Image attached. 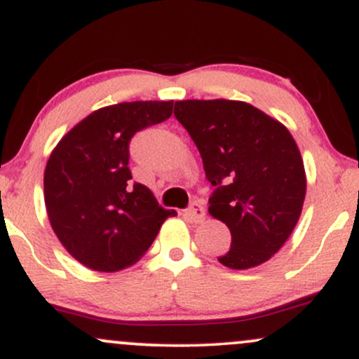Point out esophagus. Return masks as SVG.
I'll return each instance as SVG.
<instances>
[{
  "instance_id": "obj_1",
  "label": "esophagus",
  "mask_w": 359,
  "mask_h": 359,
  "mask_svg": "<svg viewBox=\"0 0 359 359\" xmlns=\"http://www.w3.org/2000/svg\"><path fill=\"white\" fill-rule=\"evenodd\" d=\"M185 216L189 217V219L194 221V222H201L205 217V209L204 205L199 203V201H194L191 204V208L185 211Z\"/></svg>"
}]
</instances>
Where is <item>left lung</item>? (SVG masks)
<instances>
[{
	"label": "left lung",
	"instance_id": "obj_1",
	"mask_svg": "<svg viewBox=\"0 0 359 359\" xmlns=\"http://www.w3.org/2000/svg\"><path fill=\"white\" fill-rule=\"evenodd\" d=\"M174 114L214 185L209 214L231 231L219 263L246 270L270 259L294 231L306 199V170L290 131L243 101H177Z\"/></svg>",
	"mask_w": 359,
	"mask_h": 359
}]
</instances>
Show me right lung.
I'll return each instance as SVG.
<instances>
[{"mask_svg": "<svg viewBox=\"0 0 359 359\" xmlns=\"http://www.w3.org/2000/svg\"><path fill=\"white\" fill-rule=\"evenodd\" d=\"M174 101L106 106L82 119L53 148L43 194L53 233L77 262L96 271L137 263L175 211L131 182L130 142L172 116Z\"/></svg>", "mask_w": 359, "mask_h": 359, "instance_id": "right-lung-1", "label": "right lung"}]
</instances>
